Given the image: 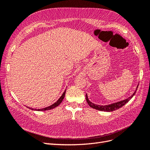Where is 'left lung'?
Masks as SVG:
<instances>
[{
    "mask_svg": "<svg viewBox=\"0 0 150 150\" xmlns=\"http://www.w3.org/2000/svg\"><path fill=\"white\" fill-rule=\"evenodd\" d=\"M138 87V85L137 86L136 91H134V92L132 93V95L131 96H130L129 97H128L127 99H125L123 100H121L119 102H115V103L111 104H109V105H97L92 103V102L88 100V98L87 96V94H86V100L87 102V103L88 104V105L90 107H91L92 108H93L97 110H99L100 111H105V112H110V111H114L117 110L119 108H121V107H122L124 105H125L126 103H127L130 100V99H132V97L134 96V94L136 93V92L137 91V88Z\"/></svg>",
    "mask_w": 150,
    "mask_h": 150,
    "instance_id": "8db88e82",
    "label": "left lung"
}]
</instances>
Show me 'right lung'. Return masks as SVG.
<instances>
[{"instance_id": "right-lung-1", "label": "right lung", "mask_w": 150, "mask_h": 150, "mask_svg": "<svg viewBox=\"0 0 150 150\" xmlns=\"http://www.w3.org/2000/svg\"><path fill=\"white\" fill-rule=\"evenodd\" d=\"M65 92H66V90L65 91H64V92L63 93V94L62 95V96L59 98V99L56 102H54V103L52 105H51L50 106H48V107H46V108H42V109H33V108H28V107H27V108H29L31 110H38V111H43V110H50V109H54L56 108V107L58 106L59 104H60L62 103V102L63 101L64 97H65Z\"/></svg>"}]
</instances>
